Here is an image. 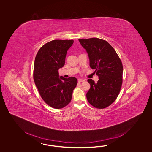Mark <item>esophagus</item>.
Here are the masks:
<instances>
[{
    "instance_id": "esophagus-1",
    "label": "esophagus",
    "mask_w": 152,
    "mask_h": 152,
    "mask_svg": "<svg viewBox=\"0 0 152 152\" xmlns=\"http://www.w3.org/2000/svg\"><path fill=\"white\" fill-rule=\"evenodd\" d=\"M77 81H78L79 83H84V82H85V80H83V79H79L77 80Z\"/></svg>"
}]
</instances>
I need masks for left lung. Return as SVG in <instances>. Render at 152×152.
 <instances>
[{
  "mask_svg": "<svg viewBox=\"0 0 152 152\" xmlns=\"http://www.w3.org/2000/svg\"><path fill=\"white\" fill-rule=\"evenodd\" d=\"M86 50L90 66L99 77L97 83L91 79L86 94L88 103L97 109L109 107L116 99L123 81V65L118 55L108 42L98 38L79 39Z\"/></svg>",
  "mask_w": 152,
  "mask_h": 152,
  "instance_id": "left-lung-1",
  "label": "left lung"
}]
</instances>
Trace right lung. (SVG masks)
Returning a JSON list of instances; mask_svg holds the SVG:
<instances>
[{
  "label": "right lung",
  "mask_w": 152,
  "mask_h": 152,
  "mask_svg": "<svg viewBox=\"0 0 152 152\" xmlns=\"http://www.w3.org/2000/svg\"><path fill=\"white\" fill-rule=\"evenodd\" d=\"M74 41L55 39L42 45L34 62L33 77L39 94L49 106L61 109L71 102L77 79L59 77L58 69L64 66L68 49Z\"/></svg>",
  "instance_id": "add662e5"
}]
</instances>
